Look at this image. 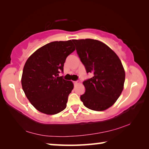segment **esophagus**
I'll list each match as a JSON object with an SVG mask.
<instances>
[{"instance_id": "1", "label": "esophagus", "mask_w": 149, "mask_h": 149, "mask_svg": "<svg viewBox=\"0 0 149 149\" xmlns=\"http://www.w3.org/2000/svg\"><path fill=\"white\" fill-rule=\"evenodd\" d=\"M79 84H80V82L79 81H74V85H76Z\"/></svg>"}]
</instances>
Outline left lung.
<instances>
[{"label":"left lung","mask_w":149,"mask_h":149,"mask_svg":"<svg viewBox=\"0 0 149 149\" xmlns=\"http://www.w3.org/2000/svg\"><path fill=\"white\" fill-rule=\"evenodd\" d=\"M72 41L87 73L93 75L83 83L85 92L81 95V100L89 109L107 110L114 104L123 89L125 71L121 60L110 47L97 40Z\"/></svg>","instance_id":"left-lung-1"}]
</instances>
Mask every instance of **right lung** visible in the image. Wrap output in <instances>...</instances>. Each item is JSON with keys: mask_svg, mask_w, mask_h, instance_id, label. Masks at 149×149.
<instances>
[{"mask_svg": "<svg viewBox=\"0 0 149 149\" xmlns=\"http://www.w3.org/2000/svg\"><path fill=\"white\" fill-rule=\"evenodd\" d=\"M74 50L72 40L54 41L39 48L27 60L22 73V89L39 112L56 114L66 107L74 85L59 77V74L64 71L66 58Z\"/></svg>", "mask_w": 149, "mask_h": 149, "instance_id": "obj_1", "label": "right lung"}]
</instances>
